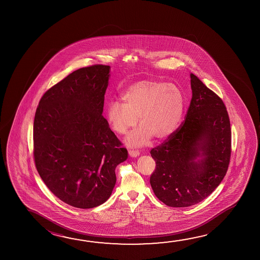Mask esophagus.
Segmentation results:
<instances>
[{"instance_id": "esophagus-1", "label": "esophagus", "mask_w": 260, "mask_h": 260, "mask_svg": "<svg viewBox=\"0 0 260 260\" xmlns=\"http://www.w3.org/2000/svg\"><path fill=\"white\" fill-rule=\"evenodd\" d=\"M128 154H129V156H132V157H137V156L140 155V151L137 150V149H129V150H128Z\"/></svg>"}]
</instances>
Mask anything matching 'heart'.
<instances>
[{
    "mask_svg": "<svg viewBox=\"0 0 260 260\" xmlns=\"http://www.w3.org/2000/svg\"><path fill=\"white\" fill-rule=\"evenodd\" d=\"M122 101L109 104L107 118L112 129L123 135L136 126L139 117L141 126L127 138V143L136 147L148 144L152 137L163 140L170 136L179 127L185 110L182 89L157 80L132 84Z\"/></svg>",
    "mask_w": 260,
    "mask_h": 260,
    "instance_id": "1",
    "label": "heart"
}]
</instances>
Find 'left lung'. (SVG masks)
Here are the masks:
<instances>
[{
    "mask_svg": "<svg viewBox=\"0 0 260 260\" xmlns=\"http://www.w3.org/2000/svg\"><path fill=\"white\" fill-rule=\"evenodd\" d=\"M192 99L182 123L150 150L156 169L150 176L164 204L185 208L212 193L224 179L231 156V128L221 98L190 74ZM202 154H200V151ZM202 155L201 161H194Z\"/></svg>",
    "mask_w": 260,
    "mask_h": 260,
    "instance_id": "obj_1",
    "label": "left lung"
}]
</instances>
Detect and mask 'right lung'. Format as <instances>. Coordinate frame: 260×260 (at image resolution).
Returning a JSON list of instances; mask_svg holds the SVG:
<instances>
[{
  "mask_svg": "<svg viewBox=\"0 0 260 260\" xmlns=\"http://www.w3.org/2000/svg\"><path fill=\"white\" fill-rule=\"evenodd\" d=\"M110 66L79 69L48 89L34 122L39 175L58 199L79 209L103 204L127 149L103 117Z\"/></svg>",
  "mask_w": 260,
  "mask_h": 260,
  "instance_id": "1",
  "label": "right lung"
}]
</instances>
